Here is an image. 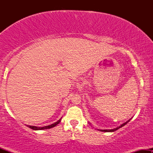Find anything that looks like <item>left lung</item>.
<instances>
[{"mask_svg": "<svg viewBox=\"0 0 153 153\" xmlns=\"http://www.w3.org/2000/svg\"><path fill=\"white\" fill-rule=\"evenodd\" d=\"M129 120H130V119H129ZM129 120H128L127 122H126L125 123H124V124H122V125L119 126V127H117V128H114V129H98V130L101 131H107V132H111V131H116V130H117V129H119V128H121V127H124V126L126 124H127V123L129 122Z\"/></svg>", "mask_w": 153, "mask_h": 153, "instance_id": "left-lung-1", "label": "left lung"}]
</instances>
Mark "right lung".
<instances>
[{
    "mask_svg": "<svg viewBox=\"0 0 153 153\" xmlns=\"http://www.w3.org/2000/svg\"><path fill=\"white\" fill-rule=\"evenodd\" d=\"M62 119V118H61ZM61 119H59L57 122H56L55 123H54V124H52L51 125H48V126H45V127H35V126H30V125H27L28 127L31 128V129H34V130H42V129H50V128H52L54 127H55L57 124H58L59 122H60L61 121Z\"/></svg>",
    "mask_w": 153,
    "mask_h": 153,
    "instance_id": "add662e5",
    "label": "right lung"
}]
</instances>
